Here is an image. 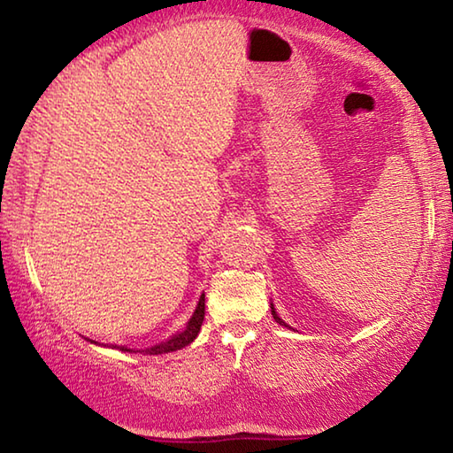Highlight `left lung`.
I'll return each mask as SVG.
<instances>
[{
	"label": "left lung",
	"instance_id": "8db88e82",
	"mask_svg": "<svg viewBox=\"0 0 453 453\" xmlns=\"http://www.w3.org/2000/svg\"><path fill=\"white\" fill-rule=\"evenodd\" d=\"M272 316H273V319H275V321H278V324H283V321L278 318V313L273 311V308H272ZM283 326H286V324H283Z\"/></svg>",
	"mask_w": 453,
	"mask_h": 453
}]
</instances>
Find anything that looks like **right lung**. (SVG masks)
Returning <instances> with one entry per match:
<instances>
[{
	"label": "right lung",
	"instance_id": "right-lung-1",
	"mask_svg": "<svg viewBox=\"0 0 453 453\" xmlns=\"http://www.w3.org/2000/svg\"><path fill=\"white\" fill-rule=\"evenodd\" d=\"M203 316H205V294H202L199 297V303L194 311V316L188 321L186 329H181L180 334L172 335L170 340H165L162 343H156V346H151L145 349V354L150 356H157V354H167V351H175V349H181L186 348L188 343H191L196 340V335L199 334V327L203 324ZM121 351H129L127 348H121Z\"/></svg>",
	"mask_w": 453,
	"mask_h": 453
}]
</instances>
